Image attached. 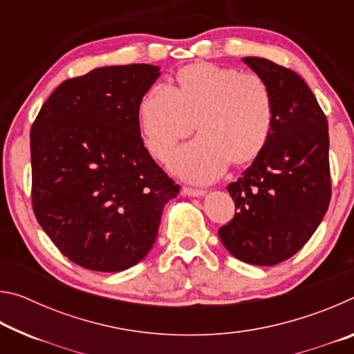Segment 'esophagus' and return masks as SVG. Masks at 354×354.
Listing matches in <instances>:
<instances>
[{"mask_svg": "<svg viewBox=\"0 0 354 354\" xmlns=\"http://www.w3.org/2000/svg\"><path fill=\"white\" fill-rule=\"evenodd\" d=\"M183 194L187 195V196H203L206 194V190L203 189H194V187H187V185H184L183 187Z\"/></svg>", "mask_w": 354, "mask_h": 354, "instance_id": "esophagus-1", "label": "esophagus"}]
</instances>
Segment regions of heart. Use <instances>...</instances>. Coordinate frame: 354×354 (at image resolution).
I'll return each instance as SVG.
<instances>
[{"instance_id": "b5f03b06", "label": "heart", "mask_w": 354, "mask_h": 354, "mask_svg": "<svg viewBox=\"0 0 354 354\" xmlns=\"http://www.w3.org/2000/svg\"><path fill=\"white\" fill-rule=\"evenodd\" d=\"M273 118V92L261 75L214 64L183 68L176 87L156 84L139 111L143 142L159 160L169 158L196 122L200 136L170 159L176 175L195 183L218 178L230 162L253 160L270 137Z\"/></svg>"}]
</instances>
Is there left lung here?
Instances as JSON below:
<instances>
[{
  "mask_svg": "<svg viewBox=\"0 0 354 354\" xmlns=\"http://www.w3.org/2000/svg\"><path fill=\"white\" fill-rule=\"evenodd\" d=\"M242 61L270 86L274 118L262 151L227 184L237 212L218 236L239 261L274 266L304 247L328 211V120L295 71L262 57Z\"/></svg>",
  "mask_w": 354,
  "mask_h": 354,
  "instance_id": "8db88e82",
  "label": "left lung"
}]
</instances>
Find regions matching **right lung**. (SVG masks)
<instances>
[{
    "label": "right lung",
    "mask_w": 354,
    "mask_h": 354,
    "mask_svg": "<svg viewBox=\"0 0 354 354\" xmlns=\"http://www.w3.org/2000/svg\"><path fill=\"white\" fill-rule=\"evenodd\" d=\"M159 75L154 65L131 64L70 77L32 123L35 218L64 256L88 270L140 262L179 192L140 136L142 98Z\"/></svg>",
    "instance_id": "obj_1"
}]
</instances>
